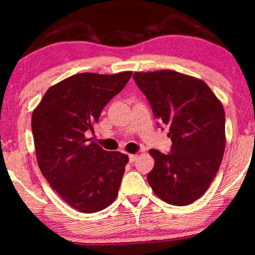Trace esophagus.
I'll list each match as a JSON object with an SVG mask.
<instances>
[{
  "mask_svg": "<svg viewBox=\"0 0 255 255\" xmlns=\"http://www.w3.org/2000/svg\"><path fill=\"white\" fill-rule=\"evenodd\" d=\"M137 155H135V154H129V162L130 163H133L137 159Z\"/></svg>",
  "mask_w": 255,
  "mask_h": 255,
  "instance_id": "obj_1",
  "label": "esophagus"
}]
</instances>
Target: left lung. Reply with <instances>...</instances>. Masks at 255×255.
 Segmentation results:
<instances>
[{
  "mask_svg": "<svg viewBox=\"0 0 255 255\" xmlns=\"http://www.w3.org/2000/svg\"><path fill=\"white\" fill-rule=\"evenodd\" d=\"M154 117L169 126L171 153L150 149L147 180L159 199L187 206L204 195L221 166L225 150V111L204 81L162 70L133 73Z\"/></svg>",
  "mask_w": 255,
  "mask_h": 255,
  "instance_id": "8db88e82",
  "label": "left lung"
}]
</instances>
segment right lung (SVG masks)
Segmentation results:
<instances>
[{
	"mask_svg": "<svg viewBox=\"0 0 255 255\" xmlns=\"http://www.w3.org/2000/svg\"><path fill=\"white\" fill-rule=\"evenodd\" d=\"M132 72L80 73L47 90L32 112L31 128L42 175L73 208L92 214L115 201L128 155L107 152L85 137L103 108L122 91Z\"/></svg>",
	"mask_w": 255,
	"mask_h": 255,
	"instance_id": "add662e5",
	"label": "right lung"
}]
</instances>
